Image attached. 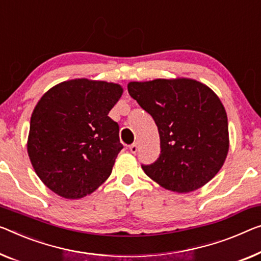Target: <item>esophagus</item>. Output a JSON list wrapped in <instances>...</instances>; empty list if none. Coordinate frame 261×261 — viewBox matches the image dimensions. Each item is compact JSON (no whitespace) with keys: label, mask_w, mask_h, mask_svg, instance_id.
I'll return each instance as SVG.
<instances>
[{"label":"esophagus","mask_w":261,"mask_h":261,"mask_svg":"<svg viewBox=\"0 0 261 261\" xmlns=\"http://www.w3.org/2000/svg\"><path fill=\"white\" fill-rule=\"evenodd\" d=\"M129 150H130L132 154H136V151H138V144H136V143L130 144V146H129Z\"/></svg>","instance_id":"obj_1"}]
</instances>
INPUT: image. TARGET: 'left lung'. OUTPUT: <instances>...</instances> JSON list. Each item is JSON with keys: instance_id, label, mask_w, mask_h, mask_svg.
Instances as JSON below:
<instances>
[{"instance_id": "8db88e82", "label": "left lung", "mask_w": 261, "mask_h": 261, "mask_svg": "<svg viewBox=\"0 0 261 261\" xmlns=\"http://www.w3.org/2000/svg\"><path fill=\"white\" fill-rule=\"evenodd\" d=\"M128 93L153 117L161 154L142 166L167 190L187 194L211 181L228 153L227 115L218 95L191 78L129 82Z\"/></svg>"}]
</instances>
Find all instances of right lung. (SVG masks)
I'll return each mask as SVG.
<instances>
[{
	"label": "right lung",
	"instance_id": "1",
	"mask_svg": "<svg viewBox=\"0 0 261 261\" xmlns=\"http://www.w3.org/2000/svg\"><path fill=\"white\" fill-rule=\"evenodd\" d=\"M122 93L120 84L77 78L57 84L39 99L27 149L35 172L55 194L83 198L110 177L122 144L108 113Z\"/></svg>",
	"mask_w": 261,
	"mask_h": 261
}]
</instances>
